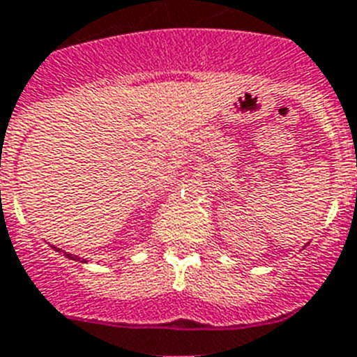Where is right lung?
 I'll return each instance as SVG.
<instances>
[{"label": "right lung", "mask_w": 357, "mask_h": 357, "mask_svg": "<svg viewBox=\"0 0 357 357\" xmlns=\"http://www.w3.org/2000/svg\"><path fill=\"white\" fill-rule=\"evenodd\" d=\"M51 248L56 250V252H58V253H63L66 257L73 259V261H76V263H78V261H79V263H89L87 259H82V257H78V255H73V253H69V252H63V250H61V248H56V246H52V244H51Z\"/></svg>", "instance_id": "right-lung-1"}]
</instances>
